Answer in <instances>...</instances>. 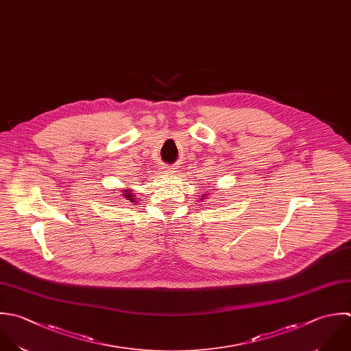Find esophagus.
<instances>
[{
	"label": "esophagus",
	"instance_id": "34e87169",
	"mask_svg": "<svg viewBox=\"0 0 351 351\" xmlns=\"http://www.w3.org/2000/svg\"><path fill=\"white\" fill-rule=\"evenodd\" d=\"M161 169H162V172H167V173H173L175 172V168L171 167V165H164Z\"/></svg>",
	"mask_w": 351,
	"mask_h": 351
}]
</instances>
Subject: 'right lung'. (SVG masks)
Here are the masks:
<instances>
[{
  "label": "right lung",
  "mask_w": 351,
  "mask_h": 351,
  "mask_svg": "<svg viewBox=\"0 0 351 351\" xmlns=\"http://www.w3.org/2000/svg\"><path fill=\"white\" fill-rule=\"evenodd\" d=\"M123 194H124V197H125L127 199H130L131 202H135V198H132V197H134V194H132L130 190H124V191H123Z\"/></svg>",
  "instance_id": "add662e5"
}]
</instances>
